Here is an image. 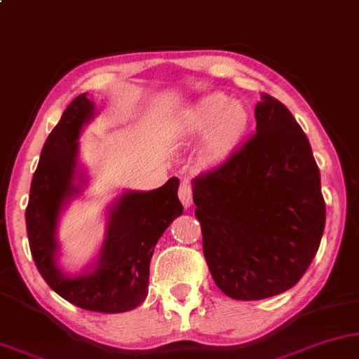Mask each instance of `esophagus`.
<instances>
[{"mask_svg": "<svg viewBox=\"0 0 359 359\" xmlns=\"http://www.w3.org/2000/svg\"><path fill=\"white\" fill-rule=\"evenodd\" d=\"M179 198H180V202H182V205H184L185 208L192 207V202H194V198H192V187H190L189 180H182V182H180Z\"/></svg>", "mask_w": 359, "mask_h": 359, "instance_id": "obj_1", "label": "esophagus"}]
</instances>
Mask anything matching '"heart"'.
Masks as SVG:
<instances>
[{
  "instance_id": "1",
  "label": "heart",
  "mask_w": 359,
  "mask_h": 359,
  "mask_svg": "<svg viewBox=\"0 0 359 359\" xmlns=\"http://www.w3.org/2000/svg\"><path fill=\"white\" fill-rule=\"evenodd\" d=\"M251 126V113L245 103L223 93H210L189 104L175 121L180 140L202 137L200 159L205 164L226 161L245 140Z\"/></svg>"
}]
</instances>
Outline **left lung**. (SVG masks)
Masks as SVG:
<instances>
[{
    "instance_id": "1",
    "label": "left lung",
    "mask_w": 359,
    "mask_h": 359,
    "mask_svg": "<svg viewBox=\"0 0 359 359\" xmlns=\"http://www.w3.org/2000/svg\"><path fill=\"white\" fill-rule=\"evenodd\" d=\"M255 114L256 135L192 180L208 269L218 289L236 300L294 287L325 228L320 170L302 128L269 95Z\"/></svg>"
}]
</instances>
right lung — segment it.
I'll return each instance as SVG.
<instances>
[{
	"mask_svg": "<svg viewBox=\"0 0 359 359\" xmlns=\"http://www.w3.org/2000/svg\"><path fill=\"white\" fill-rule=\"evenodd\" d=\"M95 116L93 102L87 93L79 95L47 137L31 182L26 228L37 269L54 292L90 312L121 313L144 302L152 252L184 207L177 197V177L149 192L124 190L107 210L104 238L95 261L76 276L62 269L57 228L60 213L87 185L79 164V137Z\"/></svg>",
	"mask_w": 359,
	"mask_h": 359,
	"instance_id": "right-lung-1",
	"label": "right lung"
}]
</instances>
